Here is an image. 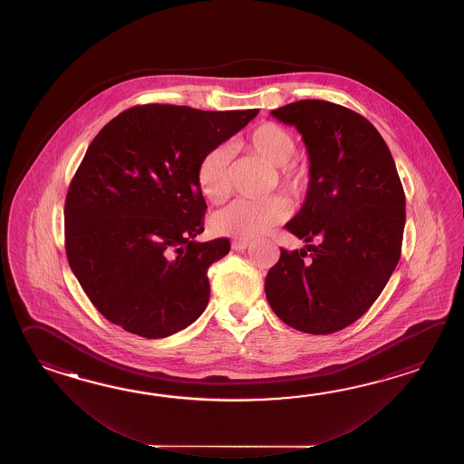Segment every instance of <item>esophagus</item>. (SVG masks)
<instances>
[{"instance_id":"esophagus-1","label":"esophagus","mask_w":464,"mask_h":464,"mask_svg":"<svg viewBox=\"0 0 464 464\" xmlns=\"http://www.w3.org/2000/svg\"><path fill=\"white\" fill-rule=\"evenodd\" d=\"M248 246H250L248 238H236V240H232V248L234 250H246Z\"/></svg>"}]
</instances>
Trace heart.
Returning <instances> with one entry per match:
<instances>
[{"label":"heart","instance_id":"heart-1","mask_svg":"<svg viewBox=\"0 0 464 464\" xmlns=\"http://www.w3.org/2000/svg\"><path fill=\"white\" fill-rule=\"evenodd\" d=\"M246 146L250 152L276 168V180L290 196H300L308 180L305 164L294 158L295 134L276 122H262L246 134ZM230 150L224 146L212 148L200 159L198 184L202 196L212 204L224 202L230 190L228 180ZM285 216V208L278 198L236 200L212 218V228L220 236L250 238L266 234Z\"/></svg>","mask_w":464,"mask_h":464}]
</instances>
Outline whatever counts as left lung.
<instances>
[{
  "label": "left lung",
  "instance_id": "left-lung-1",
  "mask_svg": "<svg viewBox=\"0 0 464 464\" xmlns=\"http://www.w3.org/2000/svg\"><path fill=\"white\" fill-rule=\"evenodd\" d=\"M272 116L302 134L310 180L304 206L285 224L305 248H280L266 274V300L286 325L328 335L363 315L393 274L406 220L403 186L385 140L355 111L304 99Z\"/></svg>",
  "mask_w": 464,
  "mask_h": 464
}]
</instances>
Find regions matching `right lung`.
Listing matches in <instances>:
<instances>
[{
  "label": "right lung",
  "instance_id": "add662e5",
  "mask_svg": "<svg viewBox=\"0 0 464 464\" xmlns=\"http://www.w3.org/2000/svg\"><path fill=\"white\" fill-rule=\"evenodd\" d=\"M256 114L144 104L92 139L66 196L64 246L72 274L111 324L166 338L202 315L208 266L230 242L194 240L208 208L198 162Z\"/></svg>",
  "mask_w": 464,
  "mask_h": 464
}]
</instances>
